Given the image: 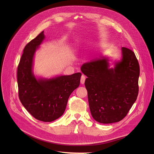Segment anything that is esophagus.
I'll return each instance as SVG.
<instances>
[{"mask_svg": "<svg viewBox=\"0 0 154 154\" xmlns=\"http://www.w3.org/2000/svg\"><path fill=\"white\" fill-rule=\"evenodd\" d=\"M86 77L84 75H82L81 77V79H80V82H81L82 84H84L85 82V80Z\"/></svg>", "mask_w": 154, "mask_h": 154, "instance_id": "obj_1", "label": "esophagus"}]
</instances>
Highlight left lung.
<instances>
[{
  "instance_id": "8db88e82",
  "label": "left lung",
  "mask_w": 154,
  "mask_h": 154,
  "mask_svg": "<svg viewBox=\"0 0 154 154\" xmlns=\"http://www.w3.org/2000/svg\"><path fill=\"white\" fill-rule=\"evenodd\" d=\"M122 60L109 68L107 59L85 63L81 71L87 78L85 86L92 116L97 122L111 124L122 120L139 94L140 67L134 52L122 48Z\"/></svg>"
}]
</instances>
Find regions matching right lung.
<instances>
[{
	"label": "right lung",
	"instance_id": "obj_1",
	"mask_svg": "<svg viewBox=\"0 0 154 154\" xmlns=\"http://www.w3.org/2000/svg\"><path fill=\"white\" fill-rule=\"evenodd\" d=\"M44 37L42 31L24 47L17 67V84L23 106L35 119L47 122L63 115L69 96L80 85L82 74L37 80L32 73L33 57Z\"/></svg>",
	"mask_w": 154,
	"mask_h": 154
}]
</instances>
